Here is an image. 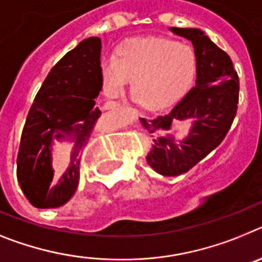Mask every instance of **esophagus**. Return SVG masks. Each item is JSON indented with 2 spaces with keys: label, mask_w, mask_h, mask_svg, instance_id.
<instances>
[{
  "label": "esophagus",
  "mask_w": 262,
  "mask_h": 262,
  "mask_svg": "<svg viewBox=\"0 0 262 262\" xmlns=\"http://www.w3.org/2000/svg\"><path fill=\"white\" fill-rule=\"evenodd\" d=\"M117 106H118V104H112V105L109 106L108 109H115V108H117Z\"/></svg>",
  "instance_id": "1"
}]
</instances>
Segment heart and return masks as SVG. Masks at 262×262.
<instances>
[{"mask_svg":"<svg viewBox=\"0 0 262 262\" xmlns=\"http://www.w3.org/2000/svg\"><path fill=\"white\" fill-rule=\"evenodd\" d=\"M196 71L194 50L163 38H136L106 56L101 64L104 92L117 97L129 79L132 95L147 111L162 109L188 88Z\"/></svg>","mask_w":262,"mask_h":262,"instance_id":"b5f03b06","label":"heart"}]
</instances>
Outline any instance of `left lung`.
I'll list each match as a JSON object with an SVG mask.
<instances>
[{
    "label": "left lung",
    "mask_w": 262,
    "mask_h": 262,
    "mask_svg": "<svg viewBox=\"0 0 262 262\" xmlns=\"http://www.w3.org/2000/svg\"><path fill=\"white\" fill-rule=\"evenodd\" d=\"M170 31L192 43L196 80L169 113L150 121L140 118L153 137L147 163L165 177L188 171L219 146L231 128L238 103L237 72L226 52L199 29L170 27ZM177 122H190L188 134L179 140L169 133Z\"/></svg>",
    "instance_id": "1"
}]
</instances>
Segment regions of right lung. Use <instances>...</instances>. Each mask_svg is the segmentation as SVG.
<instances>
[{
	"label": "right lung",
	"instance_id": "right-lung-1",
	"mask_svg": "<svg viewBox=\"0 0 262 262\" xmlns=\"http://www.w3.org/2000/svg\"><path fill=\"white\" fill-rule=\"evenodd\" d=\"M100 55V38L81 40L52 67L29 111L17 157V179L36 208L63 206L76 191L79 153L101 115L95 106L103 88ZM55 140L74 142L69 165L56 176L52 169Z\"/></svg>",
	"mask_w": 262,
	"mask_h": 262
}]
</instances>
